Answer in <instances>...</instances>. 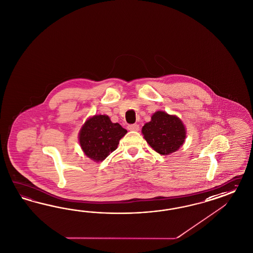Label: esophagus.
I'll return each instance as SVG.
<instances>
[{
  "label": "esophagus",
  "mask_w": 253,
  "mask_h": 253,
  "mask_svg": "<svg viewBox=\"0 0 253 253\" xmlns=\"http://www.w3.org/2000/svg\"><path fill=\"white\" fill-rule=\"evenodd\" d=\"M127 128H128V130H134V131H137V130H139V129H140V127H139L138 124H130Z\"/></svg>",
  "instance_id": "1"
}]
</instances>
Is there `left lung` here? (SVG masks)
<instances>
[{
	"mask_svg": "<svg viewBox=\"0 0 253 253\" xmlns=\"http://www.w3.org/2000/svg\"><path fill=\"white\" fill-rule=\"evenodd\" d=\"M142 132L147 144L163 156L177 151L186 136L183 122L164 111L155 112L151 121L143 126Z\"/></svg>",
	"mask_w": 253,
	"mask_h": 253,
	"instance_id": "left-lung-1",
	"label": "left lung"
}]
</instances>
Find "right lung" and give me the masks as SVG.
<instances>
[{"mask_svg":"<svg viewBox=\"0 0 253 253\" xmlns=\"http://www.w3.org/2000/svg\"><path fill=\"white\" fill-rule=\"evenodd\" d=\"M127 133L119 123L107 115L88 119L79 133V141L85 155L96 162L103 161L117 149L120 140Z\"/></svg>","mask_w":253,"mask_h":253,"instance_id":"obj_1","label":"right lung"}]
</instances>
